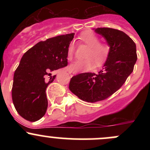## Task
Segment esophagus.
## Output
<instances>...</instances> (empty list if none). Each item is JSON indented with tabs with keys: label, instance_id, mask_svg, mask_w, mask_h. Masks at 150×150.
I'll return each mask as SVG.
<instances>
[{
	"label": "esophagus",
	"instance_id": "obj_1",
	"mask_svg": "<svg viewBox=\"0 0 150 150\" xmlns=\"http://www.w3.org/2000/svg\"><path fill=\"white\" fill-rule=\"evenodd\" d=\"M69 74L71 75V76H73V75H76L77 72H72V71H69Z\"/></svg>",
	"mask_w": 150,
	"mask_h": 150
}]
</instances>
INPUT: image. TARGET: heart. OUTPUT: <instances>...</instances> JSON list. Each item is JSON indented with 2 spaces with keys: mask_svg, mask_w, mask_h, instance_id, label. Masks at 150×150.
I'll return each mask as SVG.
<instances>
[{
  "mask_svg": "<svg viewBox=\"0 0 150 150\" xmlns=\"http://www.w3.org/2000/svg\"><path fill=\"white\" fill-rule=\"evenodd\" d=\"M81 41L89 46L85 59L78 60L69 66V69L75 72H83L90 70L93 67H99L105 62L110 53V47L107 43H99V37L91 31L85 32L80 36ZM75 53V44L70 43L68 46L67 57L68 60H72Z\"/></svg>",
  "mask_w": 150,
  "mask_h": 150,
  "instance_id": "heart-1",
  "label": "heart"
}]
</instances>
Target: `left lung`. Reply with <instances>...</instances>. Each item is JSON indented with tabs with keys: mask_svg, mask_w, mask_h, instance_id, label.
<instances>
[{
	"mask_svg": "<svg viewBox=\"0 0 150 150\" xmlns=\"http://www.w3.org/2000/svg\"><path fill=\"white\" fill-rule=\"evenodd\" d=\"M94 31L106 39L110 47V55L97 74H78L71 78L69 85V90L79 99L92 103L107 99L120 88L137 60L135 43L125 33L109 28Z\"/></svg>",
	"mask_w": 150,
	"mask_h": 150,
	"instance_id": "obj_1",
	"label": "left lung"
}]
</instances>
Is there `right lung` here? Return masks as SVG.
<instances>
[{
	"label": "right lung",
	"mask_w": 150,
	"mask_h": 150,
	"mask_svg": "<svg viewBox=\"0 0 150 150\" xmlns=\"http://www.w3.org/2000/svg\"><path fill=\"white\" fill-rule=\"evenodd\" d=\"M75 33L40 41L24 54L13 75L12 100L25 120L35 122L44 116L48 107L46 90L55 79L54 70L67 65V52Z\"/></svg>",
	"instance_id": "obj_1"
}]
</instances>
